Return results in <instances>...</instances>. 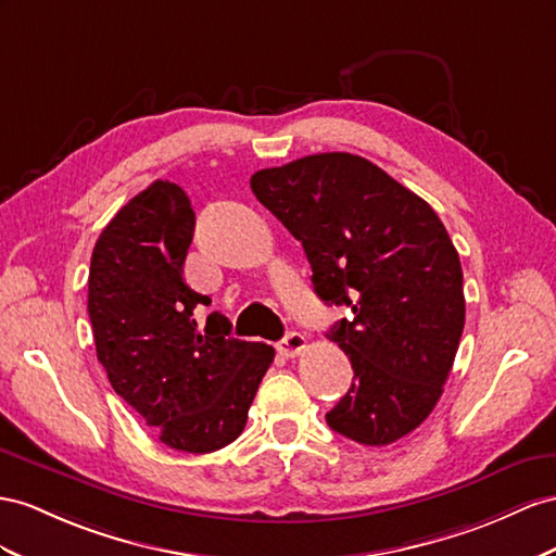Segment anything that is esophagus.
<instances>
[{
	"instance_id": "1",
	"label": "esophagus",
	"mask_w": 556,
	"mask_h": 556,
	"mask_svg": "<svg viewBox=\"0 0 556 556\" xmlns=\"http://www.w3.org/2000/svg\"><path fill=\"white\" fill-rule=\"evenodd\" d=\"M279 354H283V357H298L305 350V336L298 333V331H291L283 336L281 343L277 345Z\"/></svg>"
}]
</instances>
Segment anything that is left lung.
Masks as SVG:
<instances>
[{
    "label": "left lung",
    "instance_id": "left-lung-1",
    "mask_svg": "<svg viewBox=\"0 0 556 556\" xmlns=\"http://www.w3.org/2000/svg\"><path fill=\"white\" fill-rule=\"evenodd\" d=\"M251 190L303 244L315 293L354 315L329 333L354 380L326 422L366 446L414 432L444 392L465 326L463 267L444 223L350 152L263 168Z\"/></svg>",
    "mask_w": 556,
    "mask_h": 556
}]
</instances>
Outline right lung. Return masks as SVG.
I'll return each instance as SVG.
<instances>
[{
	"label": "right lung",
	"instance_id": "1",
	"mask_svg": "<svg viewBox=\"0 0 556 556\" xmlns=\"http://www.w3.org/2000/svg\"><path fill=\"white\" fill-rule=\"evenodd\" d=\"M192 235L194 211L176 182L136 194L96 241L89 319L112 390L168 448L211 453L244 430L275 350L230 338L220 312L199 329L194 312L211 298L182 277Z\"/></svg>",
	"mask_w": 556,
	"mask_h": 556
}]
</instances>
